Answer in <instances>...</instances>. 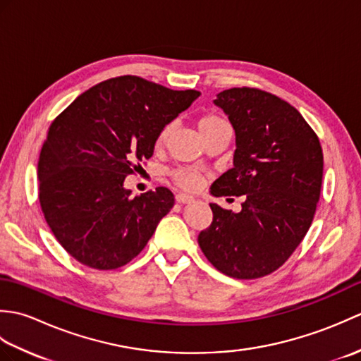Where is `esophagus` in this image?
I'll return each mask as SVG.
<instances>
[{
    "mask_svg": "<svg viewBox=\"0 0 361 361\" xmlns=\"http://www.w3.org/2000/svg\"><path fill=\"white\" fill-rule=\"evenodd\" d=\"M175 200H176V203H192L194 197H190L188 194H176Z\"/></svg>",
    "mask_w": 361,
    "mask_h": 361,
    "instance_id": "esophagus-1",
    "label": "esophagus"
}]
</instances>
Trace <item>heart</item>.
<instances>
[{"mask_svg": "<svg viewBox=\"0 0 361 361\" xmlns=\"http://www.w3.org/2000/svg\"><path fill=\"white\" fill-rule=\"evenodd\" d=\"M197 127H198V132H200V135L204 136V135L214 132V130L228 127V124L224 118H220L214 113H208V114H203V116L197 121ZM172 128H173L172 124H167L161 128L158 140H157V142L159 145L167 141V137L172 133ZM172 180L176 186L185 189V190H195V189H198V186H200V183H202L200 176H198L194 171H189V169H176V171L172 172Z\"/></svg>", "mask_w": 361, "mask_h": 361, "instance_id": "b5f03b06", "label": "heart"}]
</instances>
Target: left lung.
Returning a JSON list of instances; mask_svg holds the SVG:
<instances>
[{"mask_svg":"<svg viewBox=\"0 0 361 361\" xmlns=\"http://www.w3.org/2000/svg\"><path fill=\"white\" fill-rule=\"evenodd\" d=\"M235 132L234 166L214 197L243 195L240 212L209 203L198 234L206 259L226 276L256 279L286 262L307 234L323 183V149L295 106L257 88H231L214 101Z\"/></svg>","mask_w":361,"mask_h":361,"instance_id":"8db88e82","label":"left lung"}]
</instances>
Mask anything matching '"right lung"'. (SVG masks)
Here are the masks:
<instances>
[{
  "label": "right lung",
  "mask_w": 361,
  "mask_h": 361,
  "mask_svg": "<svg viewBox=\"0 0 361 361\" xmlns=\"http://www.w3.org/2000/svg\"><path fill=\"white\" fill-rule=\"evenodd\" d=\"M198 96L121 75L87 90L54 119L38 159V200L75 260L114 270L144 250L173 194L157 188L132 198L124 180L153 155L161 128Z\"/></svg>",
  "instance_id": "add662e5"
}]
</instances>
